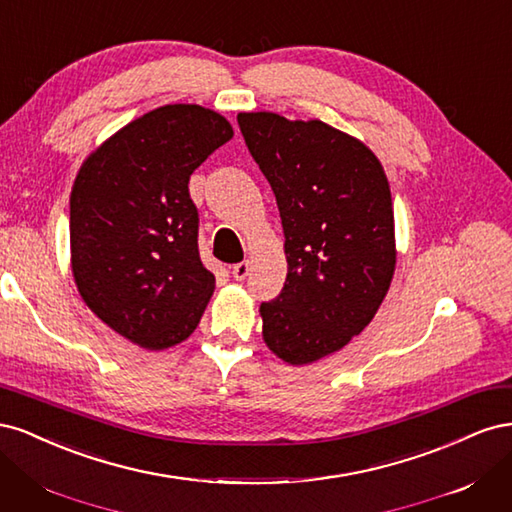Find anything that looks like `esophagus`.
Listing matches in <instances>:
<instances>
[{
	"label": "esophagus",
	"mask_w": 512,
	"mask_h": 512,
	"mask_svg": "<svg viewBox=\"0 0 512 512\" xmlns=\"http://www.w3.org/2000/svg\"><path fill=\"white\" fill-rule=\"evenodd\" d=\"M250 275V260H243V262H237L235 267H232V277H235V280H245V277Z\"/></svg>",
	"instance_id": "esophagus-1"
}]
</instances>
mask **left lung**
I'll use <instances>...</instances> for the list:
<instances>
[{
    "label": "left lung",
    "mask_w": 512,
    "mask_h": 512,
    "mask_svg": "<svg viewBox=\"0 0 512 512\" xmlns=\"http://www.w3.org/2000/svg\"><path fill=\"white\" fill-rule=\"evenodd\" d=\"M280 209L288 262L280 297L260 305L262 339L288 365L342 350L376 316L397 250L389 179L359 138L320 119L237 115Z\"/></svg>",
    "instance_id": "obj_1"
}]
</instances>
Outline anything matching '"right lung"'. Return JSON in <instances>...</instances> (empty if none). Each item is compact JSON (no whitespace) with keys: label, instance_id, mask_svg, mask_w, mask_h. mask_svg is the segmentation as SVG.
Listing matches in <instances>:
<instances>
[{"label":"right lung","instance_id":"1","mask_svg":"<svg viewBox=\"0 0 512 512\" xmlns=\"http://www.w3.org/2000/svg\"><path fill=\"white\" fill-rule=\"evenodd\" d=\"M226 117L166 104L91 151L70 194V262L85 305L145 350L198 327L215 277L198 256L190 175L232 138Z\"/></svg>","mask_w":512,"mask_h":512}]
</instances>
